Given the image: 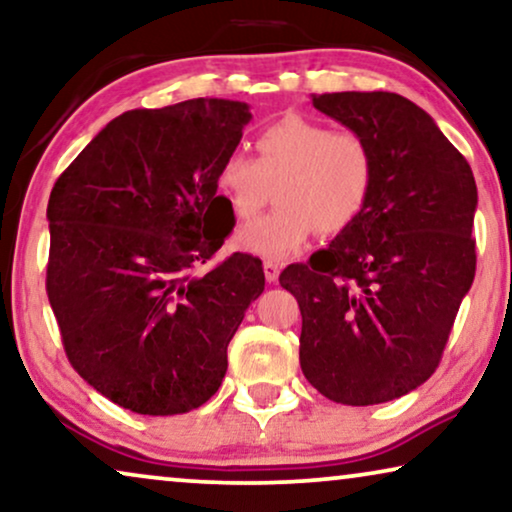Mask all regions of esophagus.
<instances>
[{"label":"esophagus","instance_id":"34e87169","mask_svg":"<svg viewBox=\"0 0 512 512\" xmlns=\"http://www.w3.org/2000/svg\"><path fill=\"white\" fill-rule=\"evenodd\" d=\"M279 270H282V265L275 263V261H265V263H263L265 279H268L270 284H272V282H277V279H279Z\"/></svg>","mask_w":512,"mask_h":512}]
</instances>
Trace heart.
<instances>
[{"label":"heart","mask_w":512,"mask_h":512,"mask_svg":"<svg viewBox=\"0 0 512 512\" xmlns=\"http://www.w3.org/2000/svg\"><path fill=\"white\" fill-rule=\"evenodd\" d=\"M258 158L230 151L216 170V191L235 219H254L275 191V212L249 223L235 244L265 261H284L317 228L340 233L368 205L375 160L356 132H335L305 116H284L256 135Z\"/></svg>","instance_id":"1"}]
</instances>
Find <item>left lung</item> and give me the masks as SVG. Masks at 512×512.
<instances>
[{"mask_svg":"<svg viewBox=\"0 0 512 512\" xmlns=\"http://www.w3.org/2000/svg\"><path fill=\"white\" fill-rule=\"evenodd\" d=\"M363 137L375 179L359 219L279 284L303 314L300 368L342 405L401 398L438 368L475 277L478 188L436 121L396 93L312 95Z\"/></svg>","mask_w":512,"mask_h":512,"instance_id":"obj_1","label":"left lung"}]
</instances>
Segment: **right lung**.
Masks as SVG:
<instances>
[{"label": "right lung", "instance_id": "obj_1", "mask_svg": "<svg viewBox=\"0 0 512 512\" xmlns=\"http://www.w3.org/2000/svg\"><path fill=\"white\" fill-rule=\"evenodd\" d=\"M249 121V104L219 97L125 111L51 191L46 291L67 359L137 415L207 403L265 289L249 254L195 275L230 233L216 170Z\"/></svg>", "mask_w": 512, "mask_h": 512}]
</instances>
